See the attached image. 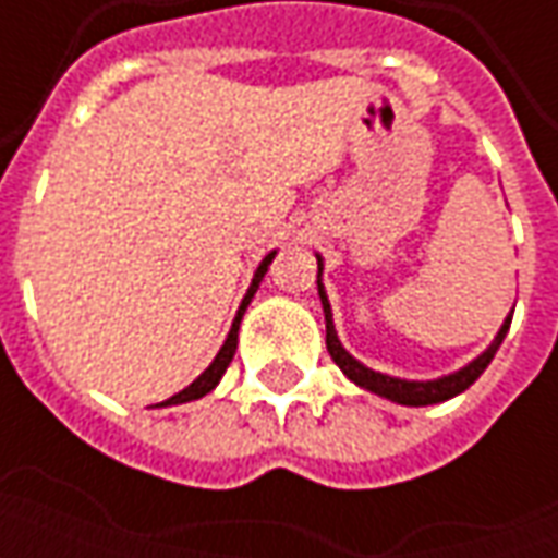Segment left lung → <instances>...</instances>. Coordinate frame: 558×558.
I'll return each instance as SVG.
<instances>
[{
	"label": "left lung",
	"instance_id": "8db88e82",
	"mask_svg": "<svg viewBox=\"0 0 558 558\" xmlns=\"http://www.w3.org/2000/svg\"><path fill=\"white\" fill-rule=\"evenodd\" d=\"M316 266H319L316 287H319V302H323V314H326L328 355L335 359V364L343 371V376L352 379L355 386H362L364 391H374V395L391 400V403H400V407H430V403H442V400H451L457 398L460 391H466V388L487 371V364L493 362V355H496L499 343H502L505 335H508V326H511V316H505L502 328H499V335L493 338L490 347L481 352L478 359H472L466 367L454 371V374L439 376V379H427V383L379 374V371L367 367V364H362L359 359H352L350 352L343 350L338 331H335V319H331V304H328L326 287H323V256H316ZM511 314H514V311H511Z\"/></svg>",
	"mask_w": 558,
	"mask_h": 558
}]
</instances>
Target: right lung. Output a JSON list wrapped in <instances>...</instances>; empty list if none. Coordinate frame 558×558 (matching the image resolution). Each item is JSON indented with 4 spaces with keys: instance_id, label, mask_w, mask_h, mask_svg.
Returning a JSON list of instances; mask_svg holds the SVG:
<instances>
[{
    "instance_id": "right-lung-1",
    "label": "right lung",
    "mask_w": 558,
    "mask_h": 558,
    "mask_svg": "<svg viewBox=\"0 0 558 558\" xmlns=\"http://www.w3.org/2000/svg\"><path fill=\"white\" fill-rule=\"evenodd\" d=\"M275 254H278V251H271V254H266V256H263V263L256 266L254 280H251V287H247V292H244L242 304H239V314H235V319H232L230 335H227V340H223V347H220L218 355H215V362L208 364L206 371L196 376L191 386L182 388L179 395H172L170 400H163V403H158V407H179V403H191V400L206 398L208 391L218 386L220 376L227 374V367H230L232 355H235V347H239V326H242L244 311H247V304H251V299H254L256 290H259V283H263V278H266V271H268V266H271V259H275Z\"/></svg>"
}]
</instances>
